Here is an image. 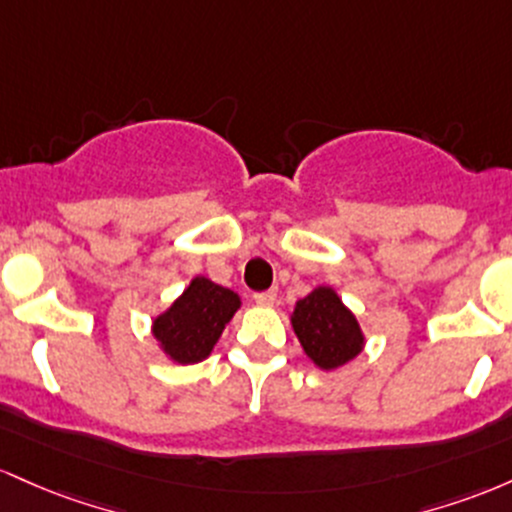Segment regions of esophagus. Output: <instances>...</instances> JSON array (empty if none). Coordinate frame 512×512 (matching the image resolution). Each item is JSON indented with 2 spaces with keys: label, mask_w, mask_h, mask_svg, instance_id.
Masks as SVG:
<instances>
[{
  "label": "esophagus",
  "mask_w": 512,
  "mask_h": 512,
  "mask_svg": "<svg viewBox=\"0 0 512 512\" xmlns=\"http://www.w3.org/2000/svg\"><path fill=\"white\" fill-rule=\"evenodd\" d=\"M254 300H256V304H261V307H273V302L278 300V292H275V290L256 292Z\"/></svg>",
  "instance_id": "34e87169"
}]
</instances>
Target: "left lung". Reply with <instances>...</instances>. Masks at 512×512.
Returning a JSON list of instances; mask_svg holds the SVG:
<instances>
[{"instance_id":"left-lung-1","label":"left lung","mask_w":512,"mask_h":512,"mask_svg":"<svg viewBox=\"0 0 512 512\" xmlns=\"http://www.w3.org/2000/svg\"><path fill=\"white\" fill-rule=\"evenodd\" d=\"M290 321L307 358L321 370L343 367L365 346L358 319L329 285L314 287L297 300Z\"/></svg>"}]
</instances>
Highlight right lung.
<instances>
[{
	"label": "right lung",
	"instance_id": "right-lung-1",
	"mask_svg": "<svg viewBox=\"0 0 512 512\" xmlns=\"http://www.w3.org/2000/svg\"><path fill=\"white\" fill-rule=\"evenodd\" d=\"M239 307L237 292L198 275L179 300L152 321V333L174 363H200L212 353Z\"/></svg>",
	"mask_w": 512,
	"mask_h": 512
}]
</instances>
